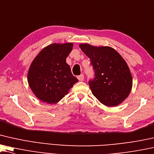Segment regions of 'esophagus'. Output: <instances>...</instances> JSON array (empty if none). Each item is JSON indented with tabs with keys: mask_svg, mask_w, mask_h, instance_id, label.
<instances>
[{
	"mask_svg": "<svg viewBox=\"0 0 154 154\" xmlns=\"http://www.w3.org/2000/svg\"><path fill=\"white\" fill-rule=\"evenodd\" d=\"M78 79L80 81H82L84 80V75L83 74H81L79 75H78Z\"/></svg>",
	"mask_w": 154,
	"mask_h": 154,
	"instance_id": "esophagus-1",
	"label": "esophagus"
}]
</instances>
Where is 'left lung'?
Here are the masks:
<instances>
[{
	"label": "left lung",
	"mask_w": 154,
	"mask_h": 154,
	"mask_svg": "<svg viewBox=\"0 0 154 154\" xmlns=\"http://www.w3.org/2000/svg\"><path fill=\"white\" fill-rule=\"evenodd\" d=\"M90 59L94 77L88 83L93 95L105 106H115L128 97L133 84L128 65L114 48L80 45Z\"/></svg>",
	"instance_id": "8db88e82"
}]
</instances>
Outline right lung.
Instances as JSON below:
<instances>
[{"mask_svg": "<svg viewBox=\"0 0 154 154\" xmlns=\"http://www.w3.org/2000/svg\"><path fill=\"white\" fill-rule=\"evenodd\" d=\"M73 44H53L40 51L29 69L28 82L36 97L43 102L55 103L67 94L75 82L66 58Z\"/></svg>", "mask_w": 154, "mask_h": 154, "instance_id": "add662e5", "label": "right lung"}]
</instances>
